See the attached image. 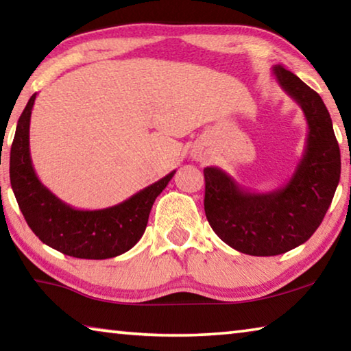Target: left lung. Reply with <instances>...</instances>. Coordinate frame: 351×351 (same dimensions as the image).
Instances as JSON below:
<instances>
[{"instance_id": "left-lung-1", "label": "left lung", "mask_w": 351, "mask_h": 351, "mask_svg": "<svg viewBox=\"0 0 351 351\" xmlns=\"http://www.w3.org/2000/svg\"><path fill=\"white\" fill-rule=\"evenodd\" d=\"M272 74L308 123L304 156L291 180L272 192L255 193L221 169H204V210L213 232L235 251L257 257L304 245L322 223L341 178V150L324 100L280 64Z\"/></svg>"}]
</instances>
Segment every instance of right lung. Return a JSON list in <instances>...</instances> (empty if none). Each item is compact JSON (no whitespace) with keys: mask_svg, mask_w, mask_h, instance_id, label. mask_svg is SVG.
<instances>
[{"mask_svg":"<svg viewBox=\"0 0 351 351\" xmlns=\"http://www.w3.org/2000/svg\"><path fill=\"white\" fill-rule=\"evenodd\" d=\"M35 97L37 94L21 112L10 148L12 190L29 228L45 245L75 258L104 260L130 251L144 235L154 199L176 170L121 204L99 210L74 209L45 187L32 167L29 125Z\"/></svg>","mask_w":351,"mask_h":351,"instance_id":"add662e5","label":"right lung"}]
</instances>
